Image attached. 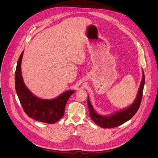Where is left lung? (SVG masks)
Masks as SVG:
<instances>
[{"instance_id":"obj_1","label":"left lung","mask_w":158,"mask_h":158,"mask_svg":"<svg viewBox=\"0 0 158 158\" xmlns=\"http://www.w3.org/2000/svg\"><path fill=\"white\" fill-rule=\"evenodd\" d=\"M145 84V75L142 70V78L139 88L133 103L128 107L117 111L109 115H103L97 113L92 106L89 96H88V105L91 119L97 125L104 128H111L122 125L130 120L139 108L142 98V93Z\"/></svg>"}]
</instances>
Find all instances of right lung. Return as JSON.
<instances>
[{
    "mask_svg": "<svg viewBox=\"0 0 158 158\" xmlns=\"http://www.w3.org/2000/svg\"><path fill=\"white\" fill-rule=\"evenodd\" d=\"M23 54V50L17 63L15 88L23 111L29 117L36 121L49 124L55 123L64 115L68 99L75 90H66L52 99H43L34 95L26 86L23 80L21 73Z\"/></svg>",
    "mask_w": 158,
    "mask_h": 158,
    "instance_id": "right-lung-1",
    "label": "right lung"
}]
</instances>
